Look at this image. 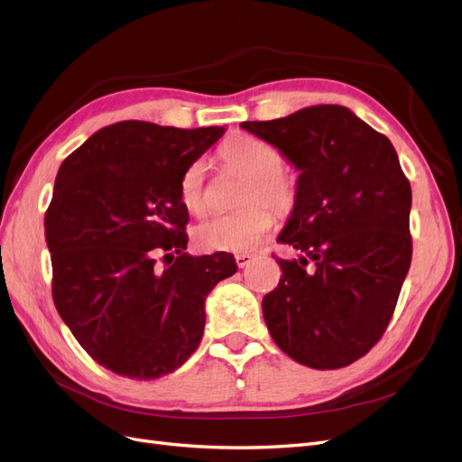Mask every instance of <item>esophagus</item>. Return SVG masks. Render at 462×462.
Here are the masks:
<instances>
[{"mask_svg":"<svg viewBox=\"0 0 462 462\" xmlns=\"http://www.w3.org/2000/svg\"><path fill=\"white\" fill-rule=\"evenodd\" d=\"M251 261H253V257H251L249 253H237V254H236V264L240 266V268L249 266V264H251Z\"/></svg>","mask_w":462,"mask_h":462,"instance_id":"34e87169","label":"esophagus"}]
</instances>
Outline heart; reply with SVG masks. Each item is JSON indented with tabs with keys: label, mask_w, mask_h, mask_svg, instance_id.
<instances>
[{
	"label": "heart",
	"mask_w": 462,
	"mask_h": 462,
	"mask_svg": "<svg viewBox=\"0 0 462 462\" xmlns=\"http://www.w3.org/2000/svg\"><path fill=\"white\" fill-rule=\"evenodd\" d=\"M218 158L226 167L245 175L240 203L245 208L217 215L196 226L194 237L208 251L245 253L259 244L261 237L274 225L270 209L285 213L291 209L297 196V182L291 173L282 169L280 152L266 141L251 134H236L218 148ZM180 199L194 215L208 209L205 192V163L188 165L180 179Z\"/></svg>",
	"instance_id": "obj_1"
}]
</instances>
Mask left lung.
<instances>
[{"instance_id":"left-lung-1","label":"left lung","mask_w":462,"mask_h":462,"mask_svg":"<svg viewBox=\"0 0 462 462\" xmlns=\"http://www.w3.org/2000/svg\"><path fill=\"white\" fill-rule=\"evenodd\" d=\"M240 127L299 171L278 242L300 257L278 261L282 280L263 299L268 331L306 367L350 365L383 337L411 264V186L398 153L338 105Z\"/></svg>"}]
</instances>
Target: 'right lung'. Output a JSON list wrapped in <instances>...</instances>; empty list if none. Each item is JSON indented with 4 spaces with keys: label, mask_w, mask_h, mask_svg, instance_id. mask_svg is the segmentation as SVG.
<instances>
[{
    "label": "right lung",
    "mask_w": 462,
    "mask_h": 462,
    "mask_svg": "<svg viewBox=\"0 0 462 462\" xmlns=\"http://www.w3.org/2000/svg\"><path fill=\"white\" fill-rule=\"evenodd\" d=\"M222 134L129 119L93 133L59 169L45 213L53 300L83 350L122 377L180 367L201 340L205 299L236 274L230 253H184L180 179Z\"/></svg>",
    "instance_id": "add662e5"
}]
</instances>
